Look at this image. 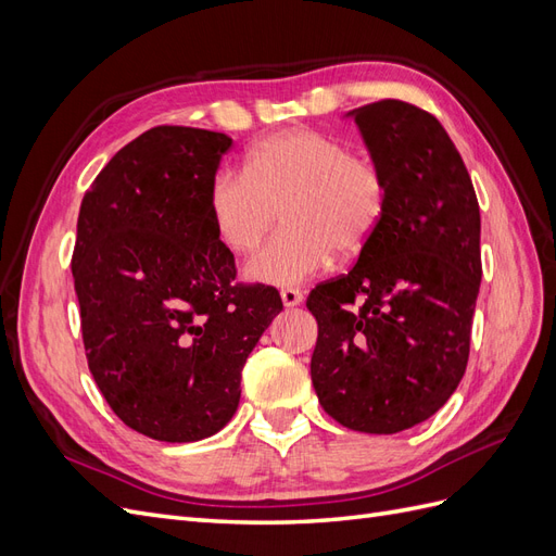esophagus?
Returning a JSON list of instances; mask_svg holds the SVG:
<instances>
[{"label": "esophagus", "instance_id": "esophagus-1", "mask_svg": "<svg viewBox=\"0 0 556 556\" xmlns=\"http://www.w3.org/2000/svg\"><path fill=\"white\" fill-rule=\"evenodd\" d=\"M280 299H282L285 306L294 308V306L301 304V301H304V294H301V292L294 290V288H285V290H280Z\"/></svg>", "mask_w": 556, "mask_h": 556}]
</instances>
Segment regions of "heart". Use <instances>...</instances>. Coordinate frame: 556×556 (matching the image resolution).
<instances>
[{"label": "heart", "mask_w": 556, "mask_h": 556, "mask_svg": "<svg viewBox=\"0 0 556 556\" xmlns=\"http://www.w3.org/2000/svg\"><path fill=\"white\" fill-rule=\"evenodd\" d=\"M245 174L220 172L208 185L215 237L250 255L278 220L285 227L245 266L266 285H296L374 241L390 208V182L366 155L331 134L292 127L252 146Z\"/></svg>", "instance_id": "b5f03b06"}]
</instances>
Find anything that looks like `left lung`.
<instances>
[{"instance_id":"8db88e82","label":"left lung","mask_w":556,"mask_h":556,"mask_svg":"<svg viewBox=\"0 0 556 556\" xmlns=\"http://www.w3.org/2000/svg\"><path fill=\"white\" fill-rule=\"evenodd\" d=\"M390 208L348 274L311 290L319 406L364 433L425 422L466 371L482 278L480 206L435 117L399 99L355 109Z\"/></svg>"}]
</instances>
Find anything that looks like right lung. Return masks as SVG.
I'll use <instances>...</instances> for the list:
<instances>
[{
	"mask_svg": "<svg viewBox=\"0 0 556 556\" xmlns=\"http://www.w3.org/2000/svg\"><path fill=\"white\" fill-rule=\"evenodd\" d=\"M231 139L162 125L111 157L80 201L72 257L90 374L148 439L190 443L239 408L241 371L282 311L271 285L237 282L208 185Z\"/></svg>",
	"mask_w": 556,
	"mask_h": 556,
	"instance_id": "right-lung-1",
	"label": "right lung"
}]
</instances>
